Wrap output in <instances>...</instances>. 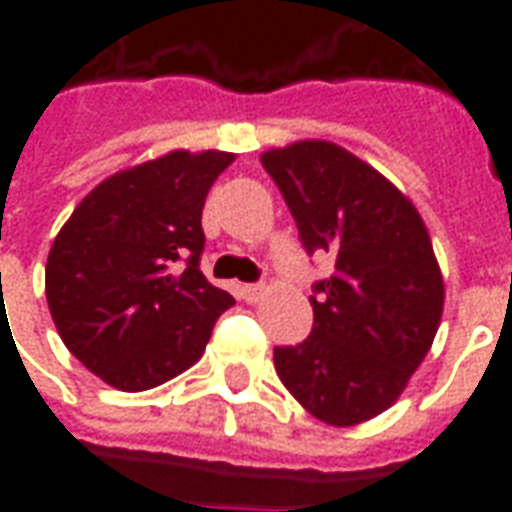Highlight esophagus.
I'll return each mask as SVG.
<instances>
[{
	"label": "esophagus",
	"instance_id": "34e87169",
	"mask_svg": "<svg viewBox=\"0 0 512 512\" xmlns=\"http://www.w3.org/2000/svg\"><path fill=\"white\" fill-rule=\"evenodd\" d=\"M241 293H244V299L249 301V304H257V301L266 296V285H244Z\"/></svg>",
	"mask_w": 512,
	"mask_h": 512
}]
</instances>
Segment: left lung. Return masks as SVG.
Segmentation results:
<instances>
[{
    "mask_svg": "<svg viewBox=\"0 0 512 512\" xmlns=\"http://www.w3.org/2000/svg\"><path fill=\"white\" fill-rule=\"evenodd\" d=\"M307 252H329L315 282L312 334L274 348V367L301 406L334 428L378 417L406 389L433 345L444 279L428 227L403 191L323 139L260 156Z\"/></svg>",
    "mask_w": 512,
    "mask_h": 512,
    "instance_id": "8db88e82",
    "label": "left lung"
}]
</instances>
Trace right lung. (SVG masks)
Returning <instances> with one entry per match:
<instances>
[{
	"label": "right lung",
	"mask_w": 512,
	"mask_h": 512,
	"mask_svg": "<svg viewBox=\"0 0 512 512\" xmlns=\"http://www.w3.org/2000/svg\"><path fill=\"white\" fill-rule=\"evenodd\" d=\"M172 150L98 183L51 244L46 301L79 362L120 392L189 370L235 299L200 271L202 205L233 164Z\"/></svg>",
	"instance_id": "right-lung-1"
}]
</instances>
